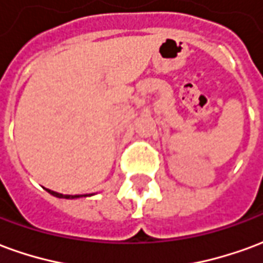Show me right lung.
Returning a JSON list of instances; mask_svg holds the SVG:
<instances>
[{
	"mask_svg": "<svg viewBox=\"0 0 263 263\" xmlns=\"http://www.w3.org/2000/svg\"><path fill=\"white\" fill-rule=\"evenodd\" d=\"M49 193L52 194V196H54V197H59V198H79V197H86V196H92L94 193L91 194H76V196H70V194H62V193H58V192H53V190H49V189H46Z\"/></svg>",
	"mask_w": 263,
	"mask_h": 263,
	"instance_id": "1",
	"label": "right lung"
}]
</instances>
